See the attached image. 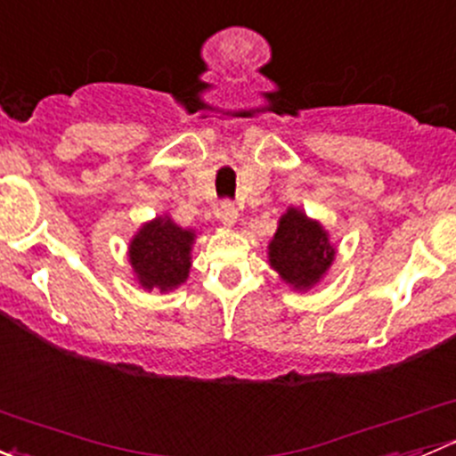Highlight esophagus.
Returning a JSON list of instances; mask_svg holds the SVG:
<instances>
[{
  "mask_svg": "<svg viewBox=\"0 0 456 456\" xmlns=\"http://www.w3.org/2000/svg\"><path fill=\"white\" fill-rule=\"evenodd\" d=\"M218 218H220V223L227 224V227H232V224L238 220V207L233 205L232 200H224L218 209Z\"/></svg>",
  "mask_w": 456,
  "mask_h": 456,
  "instance_id": "34e87169",
  "label": "esophagus"
}]
</instances>
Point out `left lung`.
Masks as SVG:
<instances>
[{"instance_id": "obj_1", "label": "left lung", "mask_w": 456, "mask_h": 456, "mask_svg": "<svg viewBox=\"0 0 456 456\" xmlns=\"http://www.w3.org/2000/svg\"><path fill=\"white\" fill-rule=\"evenodd\" d=\"M335 249L324 229L302 211L289 209L269 245V262L296 289L314 287L333 262Z\"/></svg>"}]
</instances>
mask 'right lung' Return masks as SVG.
<instances>
[{
	"instance_id": "add662e5",
	"label": "right lung",
	"mask_w": 456,
	"mask_h": 456,
	"mask_svg": "<svg viewBox=\"0 0 456 456\" xmlns=\"http://www.w3.org/2000/svg\"><path fill=\"white\" fill-rule=\"evenodd\" d=\"M191 242L194 232L181 229L169 218L147 223L130 245V262L142 287L167 291L185 282L191 265Z\"/></svg>"
}]
</instances>
